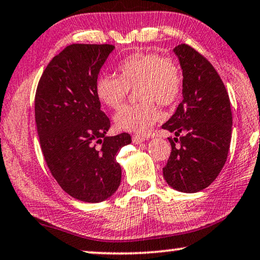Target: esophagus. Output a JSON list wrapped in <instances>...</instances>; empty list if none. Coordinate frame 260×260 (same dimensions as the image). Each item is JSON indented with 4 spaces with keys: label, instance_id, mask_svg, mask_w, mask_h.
<instances>
[{
    "label": "esophagus",
    "instance_id": "34e87169",
    "mask_svg": "<svg viewBox=\"0 0 260 260\" xmlns=\"http://www.w3.org/2000/svg\"><path fill=\"white\" fill-rule=\"evenodd\" d=\"M145 141V138L143 136H139V135H134L133 136V142L135 143V144H141V143H143Z\"/></svg>",
    "mask_w": 260,
    "mask_h": 260
}]
</instances>
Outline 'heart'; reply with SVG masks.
<instances>
[{
	"mask_svg": "<svg viewBox=\"0 0 260 260\" xmlns=\"http://www.w3.org/2000/svg\"><path fill=\"white\" fill-rule=\"evenodd\" d=\"M118 76L101 75L95 82V93L105 107L117 110L125 102L130 89H136L138 102L124 107L115 115L118 130L149 133L161 117L158 104L168 107L178 101L183 76L174 59L153 52H134L118 62Z\"/></svg>",
	"mask_w": 260,
	"mask_h": 260,
	"instance_id": "1",
	"label": "heart"
}]
</instances>
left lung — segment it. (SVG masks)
Here are the masks:
<instances>
[{"instance_id": "1", "label": "left lung", "mask_w": 260, "mask_h": 260, "mask_svg": "<svg viewBox=\"0 0 260 260\" xmlns=\"http://www.w3.org/2000/svg\"><path fill=\"white\" fill-rule=\"evenodd\" d=\"M183 70V101L161 127L171 153L163 168L167 183L180 192L208 187L226 161L232 133L230 99L223 81L204 56L187 44L174 49Z\"/></svg>"}]
</instances>
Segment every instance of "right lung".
<instances>
[{
  "mask_svg": "<svg viewBox=\"0 0 260 260\" xmlns=\"http://www.w3.org/2000/svg\"><path fill=\"white\" fill-rule=\"evenodd\" d=\"M111 44H70L49 62L35 95L41 150L58 185L82 202L100 203L115 193L122 169L119 149L127 133L107 136L110 119L101 110L95 82Z\"/></svg>",
  "mask_w": 260,
  "mask_h": 260,
  "instance_id": "obj_1",
  "label": "right lung"
}]
</instances>
